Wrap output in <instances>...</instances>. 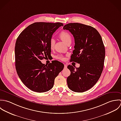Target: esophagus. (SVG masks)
<instances>
[{
  "label": "esophagus",
  "instance_id": "34e87169",
  "mask_svg": "<svg viewBox=\"0 0 121 121\" xmlns=\"http://www.w3.org/2000/svg\"><path fill=\"white\" fill-rule=\"evenodd\" d=\"M64 67H65V68H67V65L66 64H65V65H64Z\"/></svg>",
  "mask_w": 121,
  "mask_h": 121
}]
</instances>
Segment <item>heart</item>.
<instances>
[{
	"label": "heart",
	"mask_w": 121,
	"mask_h": 121,
	"mask_svg": "<svg viewBox=\"0 0 121 121\" xmlns=\"http://www.w3.org/2000/svg\"><path fill=\"white\" fill-rule=\"evenodd\" d=\"M60 39L65 42L67 45L69 43H71L72 42V37L70 34L66 31L61 32L59 35ZM55 44V40L53 38H51L49 41V46L51 48H53ZM56 58L59 60H63L64 57L62 55H59L56 56Z\"/></svg>",
	"instance_id": "obj_1"
}]
</instances>
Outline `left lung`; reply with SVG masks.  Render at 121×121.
<instances>
[{
  "label": "left lung",
  "mask_w": 121,
  "mask_h": 121,
  "mask_svg": "<svg viewBox=\"0 0 121 121\" xmlns=\"http://www.w3.org/2000/svg\"><path fill=\"white\" fill-rule=\"evenodd\" d=\"M75 40L74 49L70 61L80 64L78 68L69 65L71 74L67 78L68 87L73 92L82 93L91 88L102 72L105 56V47L101 37L94 27L78 23L64 26Z\"/></svg>",
  "instance_id": "obj_1"
}]
</instances>
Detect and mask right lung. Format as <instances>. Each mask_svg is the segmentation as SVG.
Masks as SVG:
<instances>
[{
    "instance_id": "obj_1",
    "label": "right lung",
    "mask_w": 121,
    "mask_h": 121,
    "mask_svg": "<svg viewBox=\"0 0 121 121\" xmlns=\"http://www.w3.org/2000/svg\"><path fill=\"white\" fill-rule=\"evenodd\" d=\"M62 23L35 22L20 34L15 47V67L25 85L31 90L43 93L53 86L56 77L64 65L54 60L48 65L41 62L50 55L49 41Z\"/></svg>"
}]
</instances>
